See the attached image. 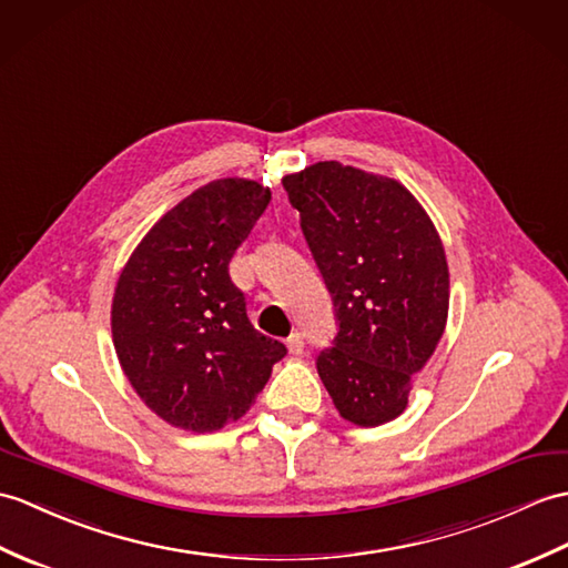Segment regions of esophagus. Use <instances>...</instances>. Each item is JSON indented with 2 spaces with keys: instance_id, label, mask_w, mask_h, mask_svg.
<instances>
[{
  "instance_id": "esophagus-1",
  "label": "esophagus",
  "mask_w": 568,
  "mask_h": 568,
  "mask_svg": "<svg viewBox=\"0 0 568 568\" xmlns=\"http://www.w3.org/2000/svg\"><path fill=\"white\" fill-rule=\"evenodd\" d=\"M285 344H287V351H290V353H293V355H300L302 351H305V336H302L300 332H293V334L287 336Z\"/></svg>"
}]
</instances>
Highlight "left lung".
Segmentation results:
<instances>
[{"label":"left lung","mask_w":568,"mask_h":568,"mask_svg":"<svg viewBox=\"0 0 568 568\" xmlns=\"http://www.w3.org/2000/svg\"><path fill=\"white\" fill-rule=\"evenodd\" d=\"M283 186L334 302L336 336L316 353L324 387L351 424L397 418L445 332L440 236L402 183L361 169L320 162Z\"/></svg>","instance_id":"8db88e82"}]
</instances>
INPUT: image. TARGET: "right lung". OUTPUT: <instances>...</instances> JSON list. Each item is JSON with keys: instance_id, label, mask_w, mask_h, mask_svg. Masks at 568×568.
<instances>
[{"instance_id": "obj_1", "label": "right lung", "mask_w": 568, "mask_h": 568, "mask_svg": "<svg viewBox=\"0 0 568 568\" xmlns=\"http://www.w3.org/2000/svg\"><path fill=\"white\" fill-rule=\"evenodd\" d=\"M271 201L222 179L169 210L115 285L111 326L123 373L166 424L207 433L242 418L287 348L248 322L230 261Z\"/></svg>"}]
</instances>
